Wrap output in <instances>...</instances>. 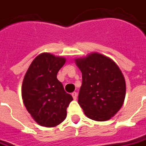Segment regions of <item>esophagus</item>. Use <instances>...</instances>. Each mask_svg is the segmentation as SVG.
<instances>
[{"instance_id": "esophagus-1", "label": "esophagus", "mask_w": 146, "mask_h": 146, "mask_svg": "<svg viewBox=\"0 0 146 146\" xmlns=\"http://www.w3.org/2000/svg\"><path fill=\"white\" fill-rule=\"evenodd\" d=\"M72 96H73V99L76 100L77 98H78V93L77 92H73V93H72Z\"/></svg>"}]
</instances>
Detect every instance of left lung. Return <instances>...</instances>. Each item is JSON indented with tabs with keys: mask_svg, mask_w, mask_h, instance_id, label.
Segmentation results:
<instances>
[{
	"mask_svg": "<svg viewBox=\"0 0 146 146\" xmlns=\"http://www.w3.org/2000/svg\"><path fill=\"white\" fill-rule=\"evenodd\" d=\"M76 64L82 74L78 103L88 118L96 121L110 119L123 105L126 85L120 69L112 60L92 53Z\"/></svg>",
	"mask_w": 146,
	"mask_h": 146,
	"instance_id": "left-lung-1",
	"label": "left lung"
}]
</instances>
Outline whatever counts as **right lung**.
I'll list each match as a JSON object with an SVG mask.
<instances>
[{"instance_id": "right-lung-1", "label": "right lung", "mask_w": 146, "mask_h": 146, "mask_svg": "<svg viewBox=\"0 0 146 146\" xmlns=\"http://www.w3.org/2000/svg\"><path fill=\"white\" fill-rule=\"evenodd\" d=\"M65 63L63 57L50 53L38 56L31 64L22 86L23 103L33 119L44 127H54L63 122L67 108L73 100L58 81V71Z\"/></svg>"}]
</instances>
